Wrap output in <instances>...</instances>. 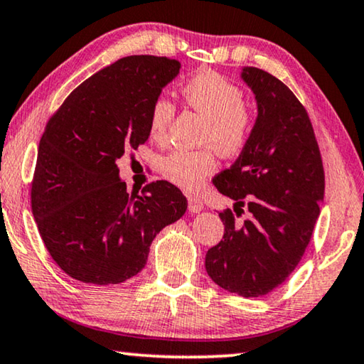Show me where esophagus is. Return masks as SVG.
<instances>
[{"label": "esophagus", "instance_id": "esophagus-1", "mask_svg": "<svg viewBox=\"0 0 364 364\" xmlns=\"http://www.w3.org/2000/svg\"><path fill=\"white\" fill-rule=\"evenodd\" d=\"M188 208L191 213H200V210L205 209V204L203 199H199L196 196H189L188 198Z\"/></svg>", "mask_w": 364, "mask_h": 364}]
</instances>
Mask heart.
<instances>
[{
    "label": "heart",
    "instance_id": "b5f03b06",
    "mask_svg": "<svg viewBox=\"0 0 364 364\" xmlns=\"http://www.w3.org/2000/svg\"><path fill=\"white\" fill-rule=\"evenodd\" d=\"M181 96L191 109L205 119L200 142L210 144L225 156L240 154L252 135L253 114L243 102L242 90L222 75L203 70L181 86ZM175 106L166 96H156L150 106L149 129L156 142L166 139ZM217 168L213 149L173 150L160 160V173L178 188L194 191Z\"/></svg>",
    "mask_w": 364,
    "mask_h": 364
}]
</instances>
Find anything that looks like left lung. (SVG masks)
I'll list each match as a JSON object with an SVG mask.
<instances>
[{"instance_id":"obj_1","label":"left lung","mask_w":364,"mask_h":364,"mask_svg":"<svg viewBox=\"0 0 364 364\" xmlns=\"http://www.w3.org/2000/svg\"><path fill=\"white\" fill-rule=\"evenodd\" d=\"M258 116L234 165L214 178L234 200L219 217L222 240L205 253V271L222 289L259 297L281 286L299 264L321 214L325 176L306 109L264 70L245 67ZM247 217L238 221L233 213Z\"/></svg>"}]
</instances>
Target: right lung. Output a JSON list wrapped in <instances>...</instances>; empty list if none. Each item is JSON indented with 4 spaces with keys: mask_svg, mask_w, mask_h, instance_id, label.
I'll return each instance as SVG.
<instances>
[{
    "mask_svg": "<svg viewBox=\"0 0 364 364\" xmlns=\"http://www.w3.org/2000/svg\"><path fill=\"white\" fill-rule=\"evenodd\" d=\"M166 57L130 55L73 90L47 122L31 189L46 248L65 273L119 284L144 269L156 234L186 213L175 184L129 194L117 160L149 140L150 106L180 73Z\"/></svg>",
    "mask_w": 364,
    "mask_h": 364,
    "instance_id": "right-lung-1",
    "label": "right lung"
}]
</instances>
